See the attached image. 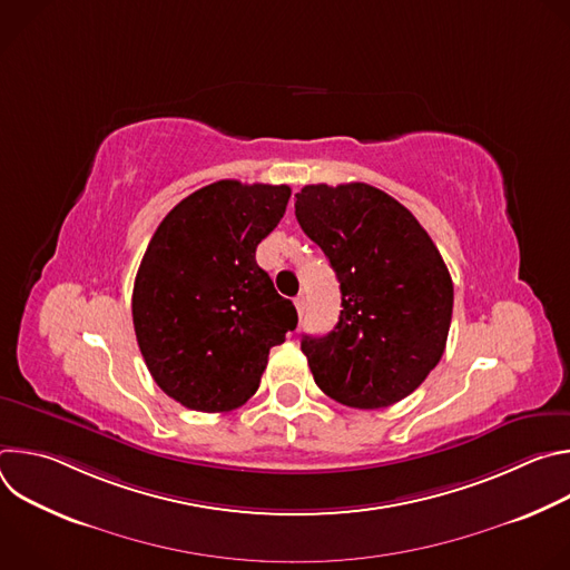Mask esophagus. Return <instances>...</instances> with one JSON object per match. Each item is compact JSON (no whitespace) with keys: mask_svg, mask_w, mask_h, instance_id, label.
<instances>
[{"mask_svg":"<svg viewBox=\"0 0 570 570\" xmlns=\"http://www.w3.org/2000/svg\"><path fill=\"white\" fill-rule=\"evenodd\" d=\"M293 304H295V308H297V315H299V317H302V315H304V308H306V302H304V295H297V297H295V302H293Z\"/></svg>","mask_w":570,"mask_h":570,"instance_id":"obj_1","label":"esophagus"}]
</instances>
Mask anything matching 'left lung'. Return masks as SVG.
Instances as JSON below:
<instances>
[{"instance_id": "8db88e82", "label": "left lung", "mask_w": 570, "mask_h": 570, "mask_svg": "<svg viewBox=\"0 0 570 570\" xmlns=\"http://www.w3.org/2000/svg\"><path fill=\"white\" fill-rule=\"evenodd\" d=\"M304 234L327 255L343 311L327 336H302L317 387L350 409H385L440 363L453 313L449 268L420 220L365 183L295 194Z\"/></svg>"}]
</instances>
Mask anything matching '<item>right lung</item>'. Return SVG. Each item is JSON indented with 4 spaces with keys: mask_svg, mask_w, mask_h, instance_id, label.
Instances as JSON below:
<instances>
[{
    "mask_svg": "<svg viewBox=\"0 0 570 570\" xmlns=\"http://www.w3.org/2000/svg\"><path fill=\"white\" fill-rule=\"evenodd\" d=\"M286 185L218 180L180 200L148 243L132 288L137 345L155 383L191 411L227 413L259 387L297 311L255 253Z\"/></svg>",
    "mask_w": 570,
    "mask_h": 570,
    "instance_id": "right-lung-1",
    "label": "right lung"
}]
</instances>
